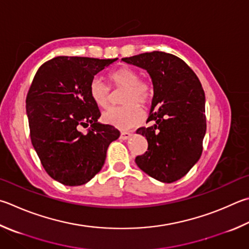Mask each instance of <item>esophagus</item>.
Segmentation results:
<instances>
[{
    "instance_id": "obj_1",
    "label": "esophagus",
    "mask_w": 249,
    "mask_h": 249,
    "mask_svg": "<svg viewBox=\"0 0 249 249\" xmlns=\"http://www.w3.org/2000/svg\"><path fill=\"white\" fill-rule=\"evenodd\" d=\"M130 136H132V133H129V132H122L121 133V139L122 140L128 139Z\"/></svg>"
}]
</instances>
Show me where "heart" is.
I'll return each mask as SVG.
<instances>
[{
    "label": "heart",
    "instance_id": "b5f03b06",
    "mask_svg": "<svg viewBox=\"0 0 249 249\" xmlns=\"http://www.w3.org/2000/svg\"><path fill=\"white\" fill-rule=\"evenodd\" d=\"M107 80L113 88H123L121 93L120 107H112L102 114L106 124L120 129H128L138 125L143 119V111L140 105L151 101L153 88L149 80L139 78L136 70L129 66L117 67L107 75ZM89 94L94 105L106 107L110 100V87L102 79L94 77L89 85Z\"/></svg>",
    "mask_w": 249,
    "mask_h": 249
}]
</instances>
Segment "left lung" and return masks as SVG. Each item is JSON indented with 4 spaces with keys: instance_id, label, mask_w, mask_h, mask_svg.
Here are the masks:
<instances>
[{
    "instance_id": "1",
    "label": "left lung",
    "mask_w": 249,
    "mask_h": 249,
    "mask_svg": "<svg viewBox=\"0 0 249 249\" xmlns=\"http://www.w3.org/2000/svg\"><path fill=\"white\" fill-rule=\"evenodd\" d=\"M122 61L146 70L153 85L147 123L155 124L137 129L148 149L135 162L151 178L173 183L188 173L202 152L207 124L200 81L186 63L170 53L147 52Z\"/></svg>"
}]
</instances>
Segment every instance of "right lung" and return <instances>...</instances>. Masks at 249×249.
<instances>
[{
	"label": "right lung",
	"instance_id": "obj_1",
	"mask_svg": "<svg viewBox=\"0 0 249 249\" xmlns=\"http://www.w3.org/2000/svg\"><path fill=\"white\" fill-rule=\"evenodd\" d=\"M117 58L56 56L39 67L26 98L30 139L41 164L66 186L89 182L105 164L114 126L98 123L101 113L89 94L90 81ZM90 123L87 134L79 124Z\"/></svg>",
	"mask_w": 249,
	"mask_h": 249
}]
</instances>
